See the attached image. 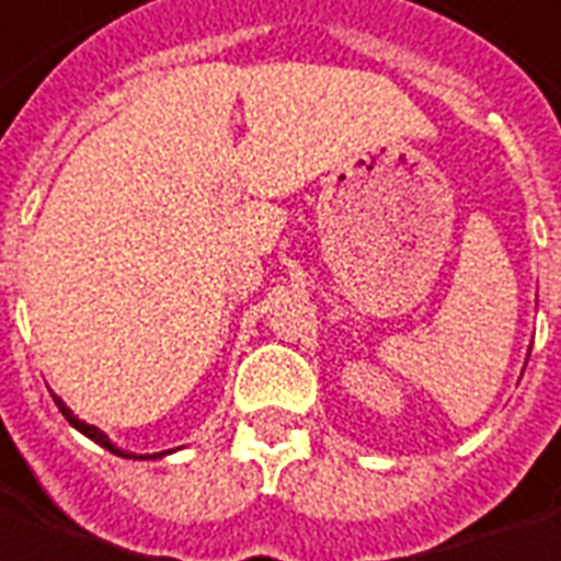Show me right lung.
Masks as SVG:
<instances>
[{
    "mask_svg": "<svg viewBox=\"0 0 561 561\" xmlns=\"http://www.w3.org/2000/svg\"><path fill=\"white\" fill-rule=\"evenodd\" d=\"M53 398H56V396H53ZM56 404H59L61 416L68 419V422H70V425H73V428H77V431H82V434H85V437H91V439H94V443H101L103 449L115 451V455H122V458H139V460H148V458H160V451H157V455H124L122 449H115V446H112V443H110V437H106V434H103L101 428H94V425H89V422H80V419L73 416V413H70L68 408H65V401H61V398H56Z\"/></svg>",
    "mask_w": 561,
    "mask_h": 561,
    "instance_id": "obj_1",
    "label": "right lung"
}]
</instances>
